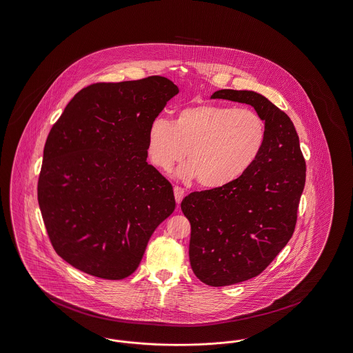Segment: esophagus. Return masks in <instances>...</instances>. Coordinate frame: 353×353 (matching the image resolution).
I'll return each instance as SVG.
<instances>
[{"mask_svg": "<svg viewBox=\"0 0 353 353\" xmlns=\"http://www.w3.org/2000/svg\"><path fill=\"white\" fill-rule=\"evenodd\" d=\"M174 195H175V201L179 205L185 196V188H179V186H174Z\"/></svg>", "mask_w": 353, "mask_h": 353, "instance_id": "1", "label": "esophagus"}]
</instances>
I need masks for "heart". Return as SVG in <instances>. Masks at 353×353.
I'll return each instance as SVG.
<instances>
[{"instance_id": "obj_1", "label": "heart", "mask_w": 353, "mask_h": 353, "mask_svg": "<svg viewBox=\"0 0 353 353\" xmlns=\"http://www.w3.org/2000/svg\"><path fill=\"white\" fill-rule=\"evenodd\" d=\"M266 138V123L252 108L196 104L179 110L172 123L155 119L147 134V152L165 172L188 152L182 178H198L205 188H223L254 165Z\"/></svg>"}]
</instances>
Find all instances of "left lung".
I'll return each mask as SVG.
<instances>
[{"mask_svg":"<svg viewBox=\"0 0 353 353\" xmlns=\"http://www.w3.org/2000/svg\"><path fill=\"white\" fill-rule=\"evenodd\" d=\"M212 97L250 104L268 128L265 148L243 176L194 191L181 203L191 225L194 274L206 285L226 286L259 276L292 238L306 165L293 121L265 96L221 90Z\"/></svg>","mask_w":353,"mask_h":353,"instance_id":"8db88e82","label":"left lung"}]
</instances>
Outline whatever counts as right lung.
<instances>
[{"instance_id": "1", "label": "right lung", "mask_w": 353, "mask_h": 353, "mask_svg": "<svg viewBox=\"0 0 353 353\" xmlns=\"http://www.w3.org/2000/svg\"><path fill=\"white\" fill-rule=\"evenodd\" d=\"M178 92L162 76L94 83L53 124L37 198L54 252L73 268L104 280L128 277L174 212L171 183L147 163V134Z\"/></svg>"}]
</instances>
